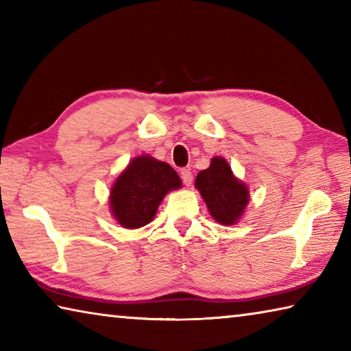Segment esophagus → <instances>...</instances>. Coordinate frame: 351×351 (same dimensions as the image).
Wrapping results in <instances>:
<instances>
[{
	"mask_svg": "<svg viewBox=\"0 0 351 351\" xmlns=\"http://www.w3.org/2000/svg\"><path fill=\"white\" fill-rule=\"evenodd\" d=\"M181 180H182V182L186 184V186L189 187L190 184H192V181H193V175H192V171H190L189 169H184V170H181Z\"/></svg>",
	"mask_w": 351,
	"mask_h": 351,
	"instance_id": "esophagus-1",
	"label": "esophagus"
}]
</instances>
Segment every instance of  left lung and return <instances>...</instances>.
<instances>
[{
	"instance_id": "left-lung-1",
	"label": "left lung",
	"mask_w": 351,
	"mask_h": 351,
	"mask_svg": "<svg viewBox=\"0 0 351 351\" xmlns=\"http://www.w3.org/2000/svg\"><path fill=\"white\" fill-rule=\"evenodd\" d=\"M195 187L203 197L210 217L223 226H234L245 215L249 204V187L234 175L221 156L212 158L209 169L201 170Z\"/></svg>"
}]
</instances>
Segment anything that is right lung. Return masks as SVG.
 <instances>
[{
	"label": "right lung",
	"instance_id": "right-lung-1",
	"mask_svg": "<svg viewBox=\"0 0 351 351\" xmlns=\"http://www.w3.org/2000/svg\"><path fill=\"white\" fill-rule=\"evenodd\" d=\"M181 187V178L167 162L158 161L150 154H139L112 182L110 212L122 228H144L156 217L165 195Z\"/></svg>",
	"mask_w": 351,
	"mask_h": 351
}]
</instances>
